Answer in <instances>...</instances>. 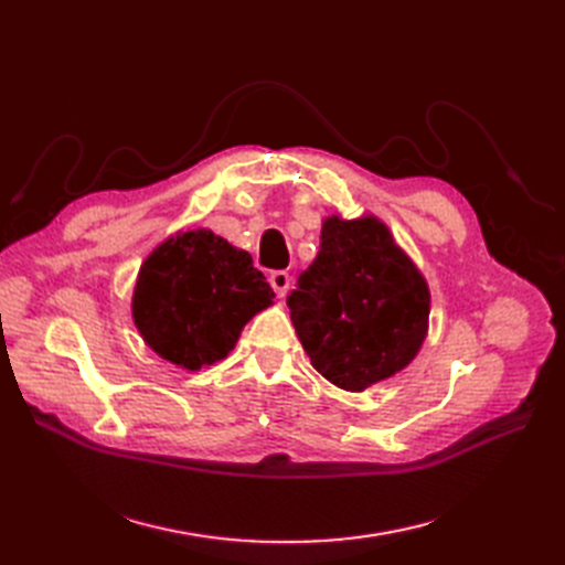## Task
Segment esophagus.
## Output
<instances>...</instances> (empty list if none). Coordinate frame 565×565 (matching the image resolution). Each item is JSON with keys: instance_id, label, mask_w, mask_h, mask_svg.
<instances>
[{"instance_id": "1", "label": "esophagus", "mask_w": 565, "mask_h": 565, "mask_svg": "<svg viewBox=\"0 0 565 565\" xmlns=\"http://www.w3.org/2000/svg\"><path fill=\"white\" fill-rule=\"evenodd\" d=\"M268 280H270V287L276 289L278 297H285L287 289H289V282H292V278H289L287 270H273Z\"/></svg>"}]
</instances>
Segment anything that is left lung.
<instances>
[{
    "mask_svg": "<svg viewBox=\"0 0 565 565\" xmlns=\"http://www.w3.org/2000/svg\"><path fill=\"white\" fill-rule=\"evenodd\" d=\"M287 306L311 365L361 393L415 361L429 332L431 292L384 221L332 214Z\"/></svg>",
    "mask_w": 565,
    "mask_h": 565,
    "instance_id": "obj_1",
    "label": "left lung"
}]
</instances>
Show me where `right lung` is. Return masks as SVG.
Listing matches in <instances>:
<instances>
[{"label":"right lung","mask_w":565,"mask_h":565,"mask_svg":"<svg viewBox=\"0 0 565 565\" xmlns=\"http://www.w3.org/2000/svg\"><path fill=\"white\" fill-rule=\"evenodd\" d=\"M273 297L249 252L210 228H191L148 254L136 278L131 318L160 358L195 372L224 361Z\"/></svg>","instance_id":"add662e5"}]
</instances>
